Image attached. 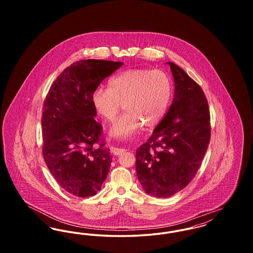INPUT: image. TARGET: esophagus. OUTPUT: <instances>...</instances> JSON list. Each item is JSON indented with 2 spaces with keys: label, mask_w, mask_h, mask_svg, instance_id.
<instances>
[{
  "label": "esophagus",
  "mask_w": 253,
  "mask_h": 253,
  "mask_svg": "<svg viewBox=\"0 0 253 253\" xmlns=\"http://www.w3.org/2000/svg\"><path fill=\"white\" fill-rule=\"evenodd\" d=\"M110 150H111L112 154L115 155V156H121V155L124 154L126 152L125 149H121V148H118V147H115V146H112L110 148Z\"/></svg>",
  "instance_id": "34e87169"
}]
</instances>
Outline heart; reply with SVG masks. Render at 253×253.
Instances as JSON below:
<instances>
[{
  "label": "heart",
  "mask_w": 253,
  "mask_h": 253,
  "mask_svg": "<svg viewBox=\"0 0 253 253\" xmlns=\"http://www.w3.org/2000/svg\"><path fill=\"white\" fill-rule=\"evenodd\" d=\"M172 84L161 70L130 69L113 77L109 88L97 87L91 96L96 114L113 121L122 103L125 113L114 121L110 135L121 140L131 138L142 124L152 128L163 119L171 98Z\"/></svg>",
  "instance_id": "heart-1"
}]
</instances>
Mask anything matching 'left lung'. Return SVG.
Instances as JSON below:
<instances>
[{
    "instance_id": "obj_1",
    "label": "left lung",
    "mask_w": 253,
    "mask_h": 253,
    "mask_svg": "<svg viewBox=\"0 0 253 253\" xmlns=\"http://www.w3.org/2000/svg\"><path fill=\"white\" fill-rule=\"evenodd\" d=\"M174 80L171 105L148 141L135 153L136 175L145 193L167 198L196 174L211 138L210 110L201 87L168 61Z\"/></svg>"
}]
</instances>
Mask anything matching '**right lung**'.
Returning a JSON list of instances; mask_svg holds the SVG:
<instances>
[{"mask_svg": "<svg viewBox=\"0 0 253 253\" xmlns=\"http://www.w3.org/2000/svg\"><path fill=\"white\" fill-rule=\"evenodd\" d=\"M123 62L83 60L63 70L51 85L42 117V155L50 172L67 193L95 195L108 175L110 150L95 148L101 127L91 96Z\"/></svg>", "mask_w": 253, "mask_h": 253, "instance_id": "obj_1", "label": "right lung"}]
</instances>
